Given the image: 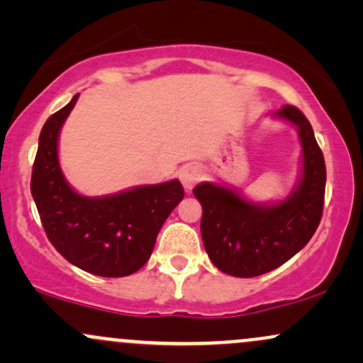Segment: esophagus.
Segmentation results:
<instances>
[{
	"label": "esophagus",
	"mask_w": 363,
	"mask_h": 363,
	"mask_svg": "<svg viewBox=\"0 0 363 363\" xmlns=\"http://www.w3.org/2000/svg\"><path fill=\"white\" fill-rule=\"evenodd\" d=\"M201 177H203L201 167H198V165L194 164L184 165V167L179 170V179H181L182 186H184V189L187 191L193 189V187L201 181Z\"/></svg>",
	"instance_id": "esophagus-1"
}]
</instances>
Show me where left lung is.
I'll return each mask as SVG.
<instances>
[{"label":"left lung","instance_id":"left-lung-1","mask_svg":"<svg viewBox=\"0 0 363 363\" xmlns=\"http://www.w3.org/2000/svg\"><path fill=\"white\" fill-rule=\"evenodd\" d=\"M273 118L294 124L302 145L301 179L285 199L261 205L215 182L193 189L203 208L208 257L232 277L252 278L277 269L309 242L323 216L326 165L311 123L294 106H283Z\"/></svg>","mask_w":363,"mask_h":363}]
</instances>
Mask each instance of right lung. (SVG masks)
I'll return each mask as SVG.
<instances>
[{"instance_id": "add662e5", "label": "right lung", "mask_w": 363, "mask_h": 363, "mask_svg": "<svg viewBox=\"0 0 363 363\" xmlns=\"http://www.w3.org/2000/svg\"><path fill=\"white\" fill-rule=\"evenodd\" d=\"M77 101L78 94L45 121L32 167V196L48 239L66 261L97 277H128L150 259L184 189L172 179L95 198L77 193L57 157L60 131Z\"/></svg>"}]
</instances>
